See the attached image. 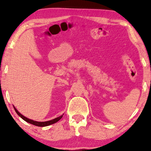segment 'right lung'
<instances>
[{"label":"right lung","mask_w":151,"mask_h":151,"mask_svg":"<svg viewBox=\"0 0 151 151\" xmlns=\"http://www.w3.org/2000/svg\"><path fill=\"white\" fill-rule=\"evenodd\" d=\"M14 110H15L16 113H17V114L19 115V116L21 117L22 119H24V120L26 121L27 122L30 123V124H34L35 126H37V127H47V126H49L51 124H54L55 122H58L60 119L63 116V115H61V116H60L58 117H56V118L51 119V120H49V121H47V122H37V121H34V120H32V119H30L27 118V117L23 116V115H22L21 113H20L19 112H18V111H17V109H16L15 107L14 106Z\"/></svg>","instance_id":"add662e5"}]
</instances>
